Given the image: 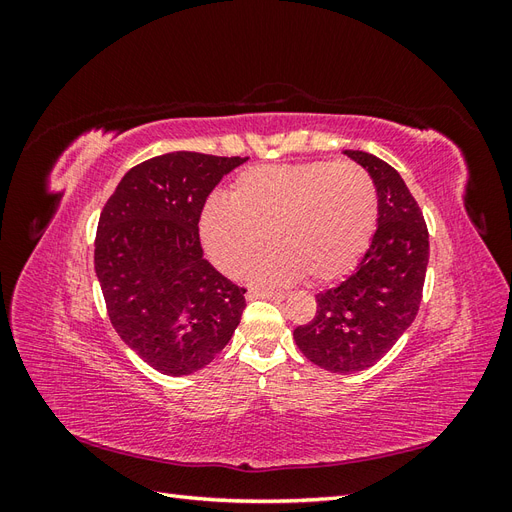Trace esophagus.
Here are the masks:
<instances>
[{
  "label": "esophagus",
  "instance_id": "obj_1",
  "mask_svg": "<svg viewBox=\"0 0 512 512\" xmlns=\"http://www.w3.org/2000/svg\"><path fill=\"white\" fill-rule=\"evenodd\" d=\"M247 299H250V301H254V299H275V301H282V299H286V292H282V290L250 288V290H247Z\"/></svg>",
  "mask_w": 512,
  "mask_h": 512
}]
</instances>
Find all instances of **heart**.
I'll list each match as a JSON object with an SVG mask.
<instances>
[{"mask_svg": "<svg viewBox=\"0 0 512 512\" xmlns=\"http://www.w3.org/2000/svg\"><path fill=\"white\" fill-rule=\"evenodd\" d=\"M378 190L356 162H303L247 168L230 185V198L213 194L198 218L211 262L239 275L265 245L250 277L260 284L299 280L329 284L346 275L374 237Z\"/></svg>", "mask_w": 512, "mask_h": 512, "instance_id": "heart-1", "label": "heart"}]
</instances>
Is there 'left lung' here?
<instances>
[{
	"label": "left lung",
	"instance_id": "8db88e82",
	"mask_svg": "<svg viewBox=\"0 0 512 512\" xmlns=\"http://www.w3.org/2000/svg\"><path fill=\"white\" fill-rule=\"evenodd\" d=\"M378 190V228L356 271L316 294V316L294 329L309 361L333 374L376 365L418 314L429 262V232L397 170L365 151H344Z\"/></svg>",
	"mask_w": 512,
	"mask_h": 512
}]
</instances>
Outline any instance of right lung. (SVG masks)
Segmentation results:
<instances>
[{
	"mask_svg": "<svg viewBox=\"0 0 512 512\" xmlns=\"http://www.w3.org/2000/svg\"><path fill=\"white\" fill-rule=\"evenodd\" d=\"M245 160L164 153L130 168L100 213L94 262L108 318L166 376L209 365L241 320L245 288L203 258L198 218L215 185Z\"/></svg>",
	"mask_w": 512,
	"mask_h": 512,
	"instance_id": "right-lung-1",
	"label": "right lung"
}]
</instances>
